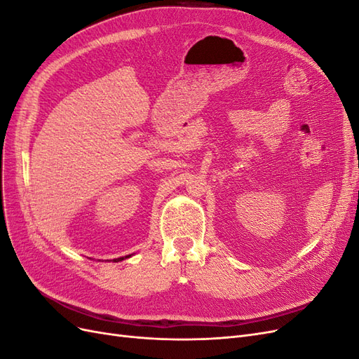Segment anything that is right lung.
I'll use <instances>...</instances> for the list:
<instances>
[{"label":"right lung","mask_w":359,"mask_h":359,"mask_svg":"<svg viewBox=\"0 0 359 359\" xmlns=\"http://www.w3.org/2000/svg\"><path fill=\"white\" fill-rule=\"evenodd\" d=\"M128 256H126V257H119V259H115V262H119V260H124V259H127Z\"/></svg>","instance_id":"add662e5"}]
</instances>
